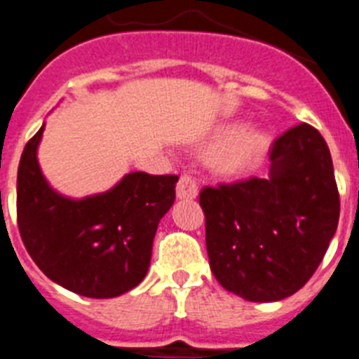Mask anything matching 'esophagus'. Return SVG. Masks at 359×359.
<instances>
[{
    "label": "esophagus",
    "mask_w": 359,
    "mask_h": 359,
    "mask_svg": "<svg viewBox=\"0 0 359 359\" xmlns=\"http://www.w3.org/2000/svg\"><path fill=\"white\" fill-rule=\"evenodd\" d=\"M198 182H196V177L192 174L185 172L180 176L177 180V187H176V196L180 200H194L196 196H198Z\"/></svg>",
    "instance_id": "obj_1"
}]
</instances>
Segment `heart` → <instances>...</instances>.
Here are the masks:
<instances>
[{"label":"heart","instance_id":"heart-1","mask_svg":"<svg viewBox=\"0 0 359 359\" xmlns=\"http://www.w3.org/2000/svg\"><path fill=\"white\" fill-rule=\"evenodd\" d=\"M217 150L212 156V167L222 176L238 177L249 174L263 161L271 147V137L259 128H243L229 125L219 128L212 137Z\"/></svg>","mask_w":359,"mask_h":359}]
</instances>
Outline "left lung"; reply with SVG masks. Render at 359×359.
Segmentation results:
<instances>
[{
    "instance_id": "obj_1",
    "label": "left lung",
    "mask_w": 359,
    "mask_h": 359,
    "mask_svg": "<svg viewBox=\"0 0 359 359\" xmlns=\"http://www.w3.org/2000/svg\"><path fill=\"white\" fill-rule=\"evenodd\" d=\"M271 177L205 187L210 271L229 292L278 302L298 292L325 256L339 219L329 147L299 123L271 149Z\"/></svg>"
}]
</instances>
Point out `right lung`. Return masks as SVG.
<instances>
[{"mask_svg": "<svg viewBox=\"0 0 359 359\" xmlns=\"http://www.w3.org/2000/svg\"><path fill=\"white\" fill-rule=\"evenodd\" d=\"M27 142L18 167V229L27 252L57 285L87 298H116L149 271L159 219L176 198L177 176L130 172L105 194L69 200L47 185Z\"/></svg>", "mask_w": 359, "mask_h": 359, "instance_id": "right-lung-1", "label": "right lung"}]
</instances>
